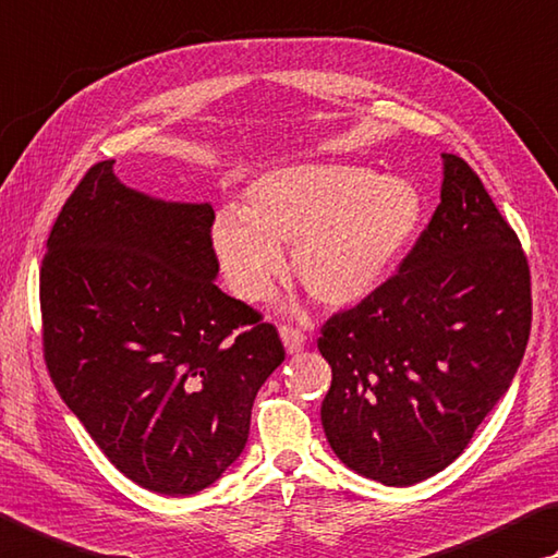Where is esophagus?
Instances as JSON below:
<instances>
[{"label":"esophagus","instance_id":"1","mask_svg":"<svg viewBox=\"0 0 558 558\" xmlns=\"http://www.w3.org/2000/svg\"><path fill=\"white\" fill-rule=\"evenodd\" d=\"M280 339H282V343H286L288 353H300L307 343L305 331L292 329V327H288V324H282V327H280Z\"/></svg>","mask_w":558,"mask_h":558}]
</instances>
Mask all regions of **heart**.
I'll use <instances>...</instances> for the list:
<instances>
[{"label":"heart","instance_id":"1","mask_svg":"<svg viewBox=\"0 0 558 558\" xmlns=\"http://www.w3.org/2000/svg\"><path fill=\"white\" fill-rule=\"evenodd\" d=\"M424 219L420 190L376 170L329 163L260 175L241 215L221 211L211 251L229 290L258 302L286 272L282 251L312 298L329 307L359 305L390 276Z\"/></svg>","mask_w":558,"mask_h":558}]
</instances>
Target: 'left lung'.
I'll use <instances>...</instances> for the list:
<instances>
[{
    "mask_svg": "<svg viewBox=\"0 0 558 558\" xmlns=\"http://www.w3.org/2000/svg\"><path fill=\"white\" fill-rule=\"evenodd\" d=\"M400 270L322 327L329 447L351 471L414 485L447 469L508 392L532 327L520 239L463 158Z\"/></svg>",
    "mask_w": 558,
    "mask_h": 558,
    "instance_id": "8db88e82",
    "label": "left lung"
}]
</instances>
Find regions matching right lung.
<instances>
[{"label": "right lung", "instance_id": "1", "mask_svg": "<svg viewBox=\"0 0 558 558\" xmlns=\"http://www.w3.org/2000/svg\"><path fill=\"white\" fill-rule=\"evenodd\" d=\"M209 202L126 187L93 166L40 266L44 356L60 398L117 469L160 495L209 488L246 447L278 329L217 288Z\"/></svg>", "mask_w": 558, "mask_h": 558}]
</instances>
